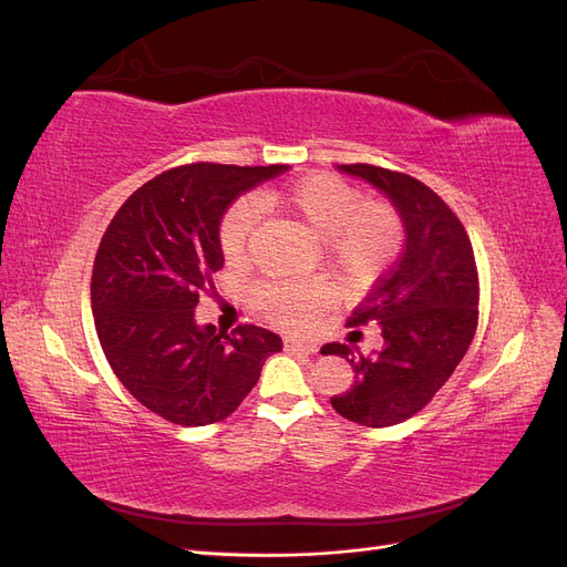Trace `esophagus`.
I'll return each mask as SVG.
<instances>
[{
  "instance_id": "1",
  "label": "esophagus",
  "mask_w": 567,
  "mask_h": 567,
  "mask_svg": "<svg viewBox=\"0 0 567 567\" xmlns=\"http://www.w3.org/2000/svg\"><path fill=\"white\" fill-rule=\"evenodd\" d=\"M284 350L288 354H315L317 346L310 340H296V338H286L284 340Z\"/></svg>"
}]
</instances>
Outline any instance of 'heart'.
<instances>
[{"mask_svg":"<svg viewBox=\"0 0 567 567\" xmlns=\"http://www.w3.org/2000/svg\"><path fill=\"white\" fill-rule=\"evenodd\" d=\"M267 205L293 215L302 227L323 241L326 260L350 286H367L400 255L404 225L388 203L364 200L357 186L329 173L307 175L284 188L262 194ZM255 200H236L219 221V248L227 262L244 260L257 225ZM326 302V288L302 284H260L255 305L284 329H302Z\"/></svg>","mask_w":567,"mask_h":567,"instance_id":"heart-1","label":"heart"}]
</instances>
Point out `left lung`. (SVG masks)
<instances>
[{
  "instance_id": "obj_1",
  "label": "left lung",
  "mask_w": 567,
  "mask_h": 567,
  "mask_svg": "<svg viewBox=\"0 0 567 567\" xmlns=\"http://www.w3.org/2000/svg\"><path fill=\"white\" fill-rule=\"evenodd\" d=\"M390 198L404 225V250L350 317L379 323L383 348L354 354L329 342L321 354L346 357L354 383L331 398L342 419L369 427L402 423L435 398L477 329V269L471 238L431 186L367 163L338 165Z\"/></svg>"
}]
</instances>
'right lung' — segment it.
I'll use <instances>...</instances> for the list:
<instances>
[{"label":"right lung","mask_w":567,"mask_h":567,"mask_svg":"<svg viewBox=\"0 0 567 567\" xmlns=\"http://www.w3.org/2000/svg\"><path fill=\"white\" fill-rule=\"evenodd\" d=\"M288 165H182L123 203L101 238L92 271L96 336L132 398L169 423L196 427L234 414L277 333L244 323L231 333L198 326L194 310L225 265L219 221L248 188Z\"/></svg>","instance_id":"1"}]
</instances>
